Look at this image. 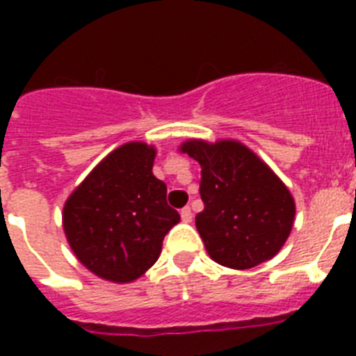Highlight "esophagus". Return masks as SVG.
Wrapping results in <instances>:
<instances>
[{
    "label": "esophagus",
    "mask_w": 356,
    "mask_h": 356,
    "mask_svg": "<svg viewBox=\"0 0 356 356\" xmlns=\"http://www.w3.org/2000/svg\"><path fill=\"white\" fill-rule=\"evenodd\" d=\"M181 220H183L184 223L192 222V211H190V207H184L183 211H181Z\"/></svg>",
    "instance_id": "1"
}]
</instances>
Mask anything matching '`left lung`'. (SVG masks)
Masks as SVG:
<instances>
[{"label":"left lung","instance_id":"1","mask_svg":"<svg viewBox=\"0 0 356 356\" xmlns=\"http://www.w3.org/2000/svg\"><path fill=\"white\" fill-rule=\"evenodd\" d=\"M201 166L205 209L195 216L209 257L233 270L273 259L288 240L296 201L275 172L238 140L190 138L179 145Z\"/></svg>","mask_w":356,"mask_h":356}]
</instances>
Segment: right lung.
<instances>
[{
	"label": "right lung",
	"instance_id": "obj_1",
	"mask_svg": "<svg viewBox=\"0 0 356 356\" xmlns=\"http://www.w3.org/2000/svg\"><path fill=\"white\" fill-rule=\"evenodd\" d=\"M156 149L127 142L111 151L70 194L63 227L81 264L99 279L133 282L155 264L181 216L153 175Z\"/></svg>",
	"mask_w": 356,
	"mask_h": 356
}]
</instances>
